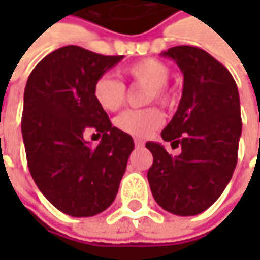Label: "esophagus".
<instances>
[{"instance_id":"34e87169","label":"esophagus","mask_w":260,"mask_h":260,"mask_svg":"<svg viewBox=\"0 0 260 260\" xmlns=\"http://www.w3.org/2000/svg\"><path fill=\"white\" fill-rule=\"evenodd\" d=\"M145 145V142L142 140V139H139V137H135V146L136 147H143Z\"/></svg>"}]
</instances>
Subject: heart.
I'll use <instances>...</instances> for the list:
<instances>
[{
  "mask_svg": "<svg viewBox=\"0 0 260 260\" xmlns=\"http://www.w3.org/2000/svg\"><path fill=\"white\" fill-rule=\"evenodd\" d=\"M121 75L133 84H140L149 88L146 91V103L156 101L162 105L174 104V91L166 86L171 71L169 66L164 62L153 57L142 59L123 68ZM92 95L96 104L103 110L113 113L124 104L125 85L113 76L103 75L95 81ZM162 123L164 115L155 107L143 110H125L115 118V125L118 130L139 137L150 135L157 127H160Z\"/></svg>",
  "mask_w": 260,
  "mask_h": 260,
  "instance_id": "obj_1",
  "label": "heart"
}]
</instances>
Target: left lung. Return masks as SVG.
I'll return each mask as SVG.
<instances>
[{
	"mask_svg": "<svg viewBox=\"0 0 260 260\" xmlns=\"http://www.w3.org/2000/svg\"><path fill=\"white\" fill-rule=\"evenodd\" d=\"M162 56L184 74L178 110L162 130V139L182 152L171 156L147 142L153 155L147 181L164 210L197 215L218 200L235 172L242 135L239 91L227 68L200 47L176 46Z\"/></svg>",
	"mask_w": 260,
	"mask_h": 260,
	"instance_id": "8db88e82",
	"label": "left lung"
}]
</instances>
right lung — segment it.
<instances>
[{
  "label": "right lung",
  "mask_w": 260,
  "mask_h": 260,
  "mask_svg": "<svg viewBox=\"0 0 260 260\" xmlns=\"http://www.w3.org/2000/svg\"><path fill=\"white\" fill-rule=\"evenodd\" d=\"M121 59L65 46L43 57L25 84L21 133L30 174L49 203L72 217L113 204L135 149L92 95L95 81ZM89 131L102 137L96 148L85 140Z\"/></svg>",
  "instance_id": "1"
}]
</instances>
